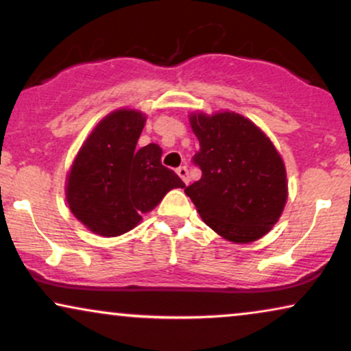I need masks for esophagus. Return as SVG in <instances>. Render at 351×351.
Returning a JSON list of instances; mask_svg holds the SVG:
<instances>
[{
    "mask_svg": "<svg viewBox=\"0 0 351 351\" xmlns=\"http://www.w3.org/2000/svg\"><path fill=\"white\" fill-rule=\"evenodd\" d=\"M176 173H178V176H180L181 180H183L184 184L189 183V170H188V167H180V168H176Z\"/></svg>",
    "mask_w": 351,
    "mask_h": 351,
    "instance_id": "1",
    "label": "esophagus"
}]
</instances>
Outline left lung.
Wrapping results in <instances>:
<instances>
[{"instance_id":"1","label":"left lung","mask_w":351,"mask_h":351,"mask_svg":"<svg viewBox=\"0 0 351 351\" xmlns=\"http://www.w3.org/2000/svg\"><path fill=\"white\" fill-rule=\"evenodd\" d=\"M202 176L184 189L202 220L233 243L264 237L280 219L288 188L283 160L254 123L233 112L191 114Z\"/></svg>"}]
</instances>
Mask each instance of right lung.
Segmentation results:
<instances>
[{"label":"right lung","mask_w":351,"mask_h":351,"mask_svg":"<svg viewBox=\"0 0 351 351\" xmlns=\"http://www.w3.org/2000/svg\"><path fill=\"white\" fill-rule=\"evenodd\" d=\"M145 117L117 110L105 117L79 150L66 183V199L79 221L100 237L130 232L173 188L184 183L163 167L162 149H137Z\"/></svg>","instance_id":"right-lung-1"}]
</instances>
